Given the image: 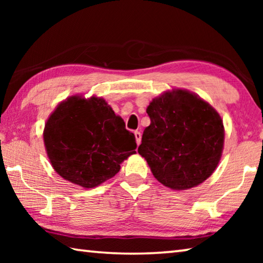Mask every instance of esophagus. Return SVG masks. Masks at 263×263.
<instances>
[{
  "label": "esophagus",
  "mask_w": 263,
  "mask_h": 263,
  "mask_svg": "<svg viewBox=\"0 0 263 263\" xmlns=\"http://www.w3.org/2000/svg\"><path fill=\"white\" fill-rule=\"evenodd\" d=\"M135 137H136L137 145L139 146L140 145V141H141V133H140V131H135Z\"/></svg>",
  "instance_id": "1"
}]
</instances>
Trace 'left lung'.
Returning <instances> with one entry per match:
<instances>
[{
	"instance_id": "obj_1",
	"label": "left lung",
	"mask_w": 263,
	"mask_h": 263,
	"mask_svg": "<svg viewBox=\"0 0 263 263\" xmlns=\"http://www.w3.org/2000/svg\"><path fill=\"white\" fill-rule=\"evenodd\" d=\"M151 124L138 153L160 183L173 190L201 184L212 175L224 147L219 114L194 92L173 89L146 109Z\"/></svg>"
}]
</instances>
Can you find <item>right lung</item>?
Listing matches in <instances>:
<instances>
[{
	"label": "right lung",
	"mask_w": 263,
	"mask_h": 263,
	"mask_svg": "<svg viewBox=\"0 0 263 263\" xmlns=\"http://www.w3.org/2000/svg\"><path fill=\"white\" fill-rule=\"evenodd\" d=\"M44 144L58 174L87 189L114 177L137 148L135 135L105 100L79 95L61 102L51 114Z\"/></svg>",
	"instance_id": "add662e5"
}]
</instances>
